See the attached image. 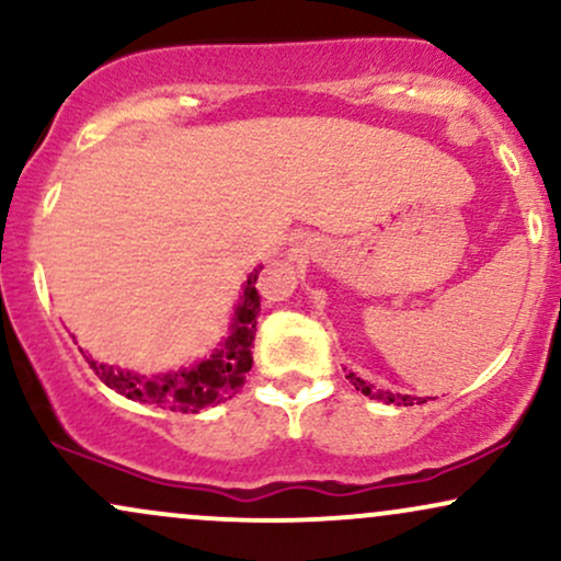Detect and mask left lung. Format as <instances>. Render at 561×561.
<instances>
[{
    "instance_id": "left-lung-1",
    "label": "left lung",
    "mask_w": 561,
    "mask_h": 561,
    "mask_svg": "<svg viewBox=\"0 0 561 561\" xmlns=\"http://www.w3.org/2000/svg\"><path fill=\"white\" fill-rule=\"evenodd\" d=\"M347 379H351L353 385H356V390H362L364 396H369V398H379V401H385V403H396V405H414V401L416 398H411V396H401V392H388V390H371V385H366L362 377H356L351 371V375H347ZM424 403V401H422Z\"/></svg>"
}]
</instances>
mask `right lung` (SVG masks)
Instances as JSON below:
<instances>
[{
  "label": "right lung",
  "instance_id": "add662e5",
  "mask_svg": "<svg viewBox=\"0 0 561 561\" xmlns=\"http://www.w3.org/2000/svg\"><path fill=\"white\" fill-rule=\"evenodd\" d=\"M261 268H255L244 282V293L234 311V321H231V334L205 362L190 366V369L169 371V375L141 377L134 371L115 369V366L96 364L89 356L83 358L107 388L131 398V401L182 411V414H197L205 405L227 401L234 392H240L244 377L253 366L255 319L261 313V295L255 289V282H259Z\"/></svg>",
  "mask_w": 561,
  "mask_h": 561
}]
</instances>
